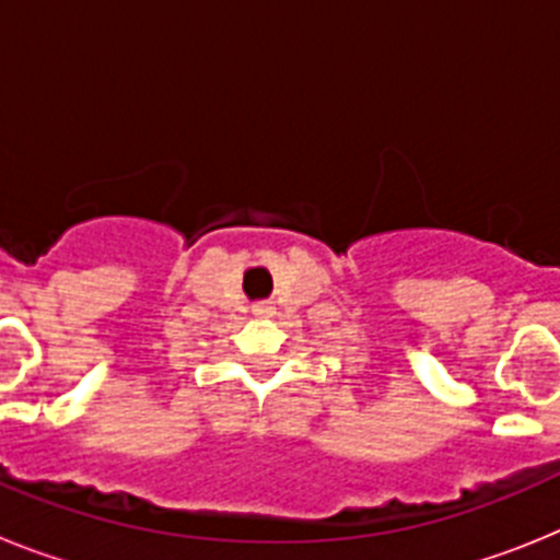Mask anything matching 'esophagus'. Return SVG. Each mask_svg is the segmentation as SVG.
I'll return each instance as SVG.
<instances>
[{
    "label": "esophagus",
    "instance_id": "34e87169",
    "mask_svg": "<svg viewBox=\"0 0 560 560\" xmlns=\"http://www.w3.org/2000/svg\"><path fill=\"white\" fill-rule=\"evenodd\" d=\"M276 313V307L270 301H259V304H253V315H261V318H270Z\"/></svg>",
    "mask_w": 560,
    "mask_h": 560
}]
</instances>
